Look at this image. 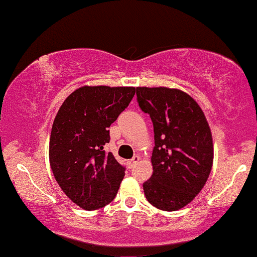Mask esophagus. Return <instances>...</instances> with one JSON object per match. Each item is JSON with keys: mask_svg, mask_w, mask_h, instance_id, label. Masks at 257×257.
<instances>
[{"mask_svg": "<svg viewBox=\"0 0 257 257\" xmlns=\"http://www.w3.org/2000/svg\"><path fill=\"white\" fill-rule=\"evenodd\" d=\"M139 160H140V157H139V156H134L133 159L128 161V166H129V167H131V168H132V167H134V165H135V163L139 162Z\"/></svg>", "mask_w": 257, "mask_h": 257, "instance_id": "esophagus-1", "label": "esophagus"}]
</instances>
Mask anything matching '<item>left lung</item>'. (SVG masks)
Wrapping results in <instances>:
<instances>
[{
  "mask_svg": "<svg viewBox=\"0 0 257 257\" xmlns=\"http://www.w3.org/2000/svg\"><path fill=\"white\" fill-rule=\"evenodd\" d=\"M138 102L154 123L152 176L144 194L155 207L177 211L190 204L206 184L213 142L201 107L187 92L166 86L137 87Z\"/></svg>",
  "mask_w": 257,
  "mask_h": 257,
  "instance_id": "1",
  "label": "left lung"
}]
</instances>
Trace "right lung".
Returning <instances> with one entry per match:
<instances>
[{"mask_svg":"<svg viewBox=\"0 0 257 257\" xmlns=\"http://www.w3.org/2000/svg\"><path fill=\"white\" fill-rule=\"evenodd\" d=\"M134 95V86L84 85L56 114L50 135L51 170L62 191L83 210L106 206L117 195L124 168L103 146L109 142V125Z\"/></svg>","mask_w":257,"mask_h":257,"instance_id":"obj_1","label":"right lung"}]
</instances>
